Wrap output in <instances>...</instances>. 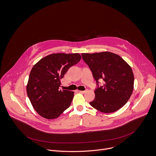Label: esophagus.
<instances>
[{
  "label": "esophagus",
  "instance_id": "1",
  "mask_svg": "<svg viewBox=\"0 0 156 156\" xmlns=\"http://www.w3.org/2000/svg\"><path fill=\"white\" fill-rule=\"evenodd\" d=\"M79 92H80V93H82V94H85V93H86L87 92V90H84V91H82V90H79Z\"/></svg>",
  "mask_w": 156,
  "mask_h": 156
}]
</instances>
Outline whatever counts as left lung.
Instances as JSON below:
<instances>
[{"mask_svg": "<svg viewBox=\"0 0 156 156\" xmlns=\"http://www.w3.org/2000/svg\"><path fill=\"white\" fill-rule=\"evenodd\" d=\"M95 79L105 83L94 91L95 99L90 102L96 110L105 113L123 107L129 99L134 88V74L130 66L119 55L108 51L82 53Z\"/></svg>", "mask_w": 156, "mask_h": 156, "instance_id": "obj_1", "label": "left lung"}]
</instances>
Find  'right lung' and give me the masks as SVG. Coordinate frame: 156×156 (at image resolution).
I'll return each mask as SVG.
<instances>
[{"label":"right lung","mask_w":156,"mask_h":156,"mask_svg":"<svg viewBox=\"0 0 156 156\" xmlns=\"http://www.w3.org/2000/svg\"><path fill=\"white\" fill-rule=\"evenodd\" d=\"M81 59L79 53H55L41 59L31 69L27 93L35 111L46 119L59 116L70 106L74 92L60 90L61 79Z\"/></svg>","instance_id":"1"}]
</instances>
